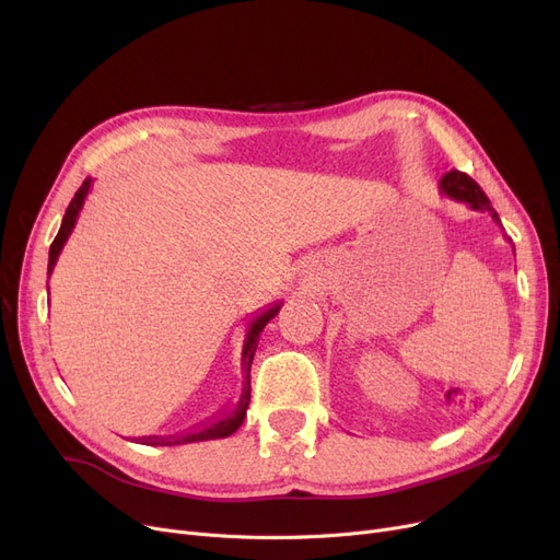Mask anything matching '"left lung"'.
<instances>
[{
    "label": "left lung",
    "instance_id": "1",
    "mask_svg": "<svg viewBox=\"0 0 560 560\" xmlns=\"http://www.w3.org/2000/svg\"><path fill=\"white\" fill-rule=\"evenodd\" d=\"M440 191L444 194V197L453 199V201H459V203H469L471 210H480V212H490L492 220L497 224H501L497 210L490 206V199L485 197V191L478 187V183L474 178H469L467 174L462 172H448L446 176H442L440 180Z\"/></svg>",
    "mask_w": 560,
    "mask_h": 560
}]
</instances>
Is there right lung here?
<instances>
[{
	"mask_svg": "<svg viewBox=\"0 0 560 560\" xmlns=\"http://www.w3.org/2000/svg\"><path fill=\"white\" fill-rule=\"evenodd\" d=\"M93 187V180L86 178L82 183V187L75 191V197H72L70 206L66 208V214H63V222H61V229L52 242L50 247V260H47V279H50L55 265H57V258L66 245V240L70 237L72 229H75L78 224V217L82 212V206L89 197V191ZM50 290V288H47ZM283 306V302H275L267 306L265 311H258L249 327H247V338H245V346H242V394L235 402L233 409L224 411V415H217V417H210L208 421H203L201 425L191 428L187 432H178V434H166V436H139V440H135L137 444H145V446H180V444H194V442H208V440H224V436L233 434L242 421H245L247 417V407H249V398H252V361H254V354H256V348H258V338H260V331L265 329V325L270 323L275 315L279 313V308Z\"/></svg>",
	"mask_w": 560,
	"mask_h": 560,
	"instance_id": "1",
	"label": "right lung"
}]
</instances>
